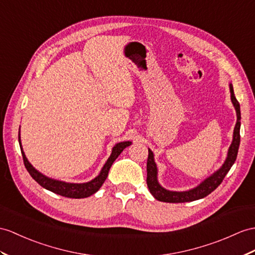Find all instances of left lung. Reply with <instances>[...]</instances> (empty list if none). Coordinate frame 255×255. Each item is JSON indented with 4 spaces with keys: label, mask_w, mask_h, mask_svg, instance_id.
Listing matches in <instances>:
<instances>
[{
    "label": "left lung",
    "mask_w": 255,
    "mask_h": 255,
    "mask_svg": "<svg viewBox=\"0 0 255 255\" xmlns=\"http://www.w3.org/2000/svg\"><path fill=\"white\" fill-rule=\"evenodd\" d=\"M231 88V95H232V102L234 104V107L237 113V123L234 129V139L231 147H229L228 154L225 163L219 171H216L213 175H211L206 181L202 182L198 187L188 190V191H170L166 190L163 187H161L157 181V166L153 161V154L150 149H148V159H147V186L149 188L150 194L156 198L159 201L163 202H170V203H181V202H190L195 201L201 198L207 197L211 192L214 191L223 179L225 178L228 171L231 170V167L235 163L236 158L238 154V149L240 144V105L234 94L233 85H229Z\"/></svg>",
    "instance_id": "1"
}]
</instances>
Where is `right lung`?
<instances>
[{
    "label": "right lung",
    "mask_w": 255,
    "mask_h": 255,
    "mask_svg": "<svg viewBox=\"0 0 255 255\" xmlns=\"http://www.w3.org/2000/svg\"><path fill=\"white\" fill-rule=\"evenodd\" d=\"M18 140H19V145L21 146L20 135H18ZM131 144H132L131 141H123V142H119V144H117L113 148L111 156L107 160V162L105 163L101 173H99V175L93 179V181H91L89 183H84V184H71V183L59 182V181H55V179H52V178H48L45 175L41 174L40 172L36 171L34 167L29 163V161L27 160L26 156H24V153L22 151V147H21V153H22L24 166H26V169L29 172V174L36 183L41 185L43 188H45L49 191L54 192V194H57V195H60L63 197L76 198V199H80V198L90 197L91 195L95 194V192L102 187V185L104 184L105 181H106V178L108 176V172L110 170V166L113 165L115 160L119 157V154L123 151V149L127 148Z\"/></svg>",
    "instance_id": "add662e5"
}]
</instances>
